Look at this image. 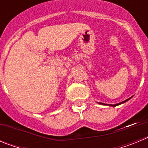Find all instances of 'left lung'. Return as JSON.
<instances>
[{
	"mask_svg": "<svg viewBox=\"0 0 148 148\" xmlns=\"http://www.w3.org/2000/svg\"><path fill=\"white\" fill-rule=\"evenodd\" d=\"M127 99V100L124 101H122V102L119 103V104H110V106H112V107H116V106L119 105V104H122V103H125V102H126L127 101H128V100H129V99ZM99 104H104V103H101V102H99Z\"/></svg>",
	"mask_w": 148,
	"mask_h": 148,
	"instance_id": "left-lung-1",
	"label": "left lung"
}]
</instances>
